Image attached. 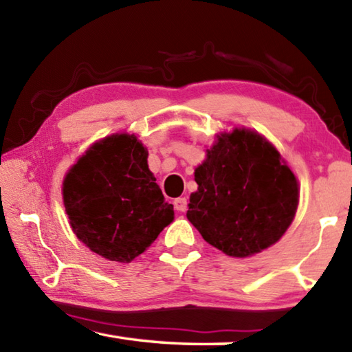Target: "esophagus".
I'll list each match as a JSON object with an SVG mask.
<instances>
[{
  "label": "esophagus",
  "mask_w": 352,
  "mask_h": 352,
  "mask_svg": "<svg viewBox=\"0 0 352 352\" xmlns=\"http://www.w3.org/2000/svg\"><path fill=\"white\" fill-rule=\"evenodd\" d=\"M174 206H175V210L180 211V212L186 211V208H188V200H186V197H178V199H175V200H174Z\"/></svg>",
  "instance_id": "esophagus-1"
}]
</instances>
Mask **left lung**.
I'll use <instances>...</instances> for the list:
<instances>
[{
	"label": "left lung",
	"mask_w": 352,
	"mask_h": 352,
	"mask_svg": "<svg viewBox=\"0 0 352 352\" xmlns=\"http://www.w3.org/2000/svg\"><path fill=\"white\" fill-rule=\"evenodd\" d=\"M186 217L228 256L247 258L281 239L295 217L298 183L281 155L245 129L222 133L195 169Z\"/></svg>",
	"instance_id": "left-lung-1"
}]
</instances>
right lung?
Masks as SVG:
<instances>
[{
	"mask_svg": "<svg viewBox=\"0 0 352 352\" xmlns=\"http://www.w3.org/2000/svg\"><path fill=\"white\" fill-rule=\"evenodd\" d=\"M147 155L135 135H111L83 155L63 182L71 228L109 261H133L174 220Z\"/></svg>",
	"mask_w": 352,
	"mask_h": 352,
	"instance_id": "right-lung-1",
	"label": "right lung"
}]
</instances>
